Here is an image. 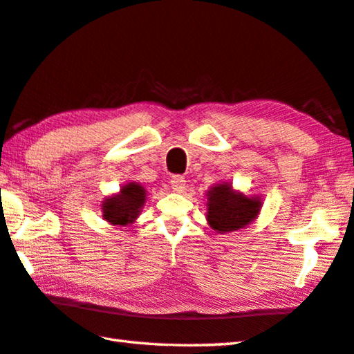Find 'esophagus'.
<instances>
[{
  "label": "esophagus",
  "mask_w": 354,
  "mask_h": 354,
  "mask_svg": "<svg viewBox=\"0 0 354 354\" xmlns=\"http://www.w3.org/2000/svg\"><path fill=\"white\" fill-rule=\"evenodd\" d=\"M169 183H171V188L174 193H182V191L185 189V185H187V182H185V178L182 176H174Z\"/></svg>",
  "instance_id": "1"
}]
</instances>
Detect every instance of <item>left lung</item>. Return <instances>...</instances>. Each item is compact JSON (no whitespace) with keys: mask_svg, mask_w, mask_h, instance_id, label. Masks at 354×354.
Here are the masks:
<instances>
[{"mask_svg":"<svg viewBox=\"0 0 354 354\" xmlns=\"http://www.w3.org/2000/svg\"><path fill=\"white\" fill-rule=\"evenodd\" d=\"M259 196H247L230 182L213 185L207 191V222L216 233H232L249 227L261 212Z\"/></svg>","mask_w":354,"mask_h":354,"instance_id":"1","label":"left lung"}]
</instances>
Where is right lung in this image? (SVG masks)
<instances>
[{
	"label": "right lung",
	"instance_id": "add662e5",
	"mask_svg": "<svg viewBox=\"0 0 354 354\" xmlns=\"http://www.w3.org/2000/svg\"><path fill=\"white\" fill-rule=\"evenodd\" d=\"M146 193V188L138 182H127L122 185L118 193L105 197L102 201V219L116 227L132 225L145 207Z\"/></svg>",
	"mask_w": 354,
	"mask_h": 354
}]
</instances>
